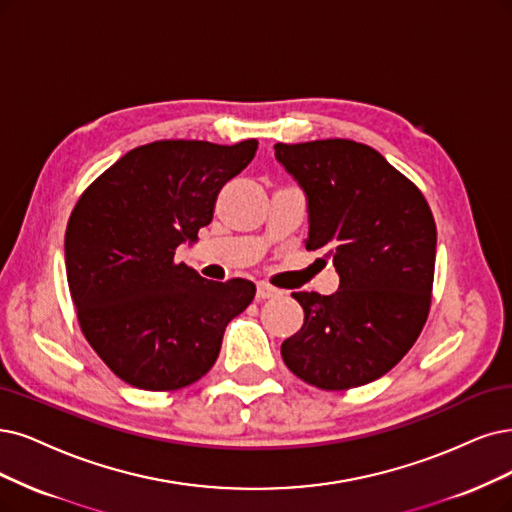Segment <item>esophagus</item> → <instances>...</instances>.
Returning a JSON list of instances; mask_svg holds the SVG:
<instances>
[{
    "instance_id": "1",
    "label": "esophagus",
    "mask_w": 512,
    "mask_h": 512,
    "mask_svg": "<svg viewBox=\"0 0 512 512\" xmlns=\"http://www.w3.org/2000/svg\"><path fill=\"white\" fill-rule=\"evenodd\" d=\"M278 295H280V291L274 289V287H270V285H266V282H259V285H257V299H259V301H263V299H274V297H278Z\"/></svg>"
}]
</instances>
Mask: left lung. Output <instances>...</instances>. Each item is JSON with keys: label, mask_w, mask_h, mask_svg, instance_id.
Segmentation results:
<instances>
[{"label": "left lung", "mask_w": 512, "mask_h": 512, "mask_svg": "<svg viewBox=\"0 0 512 512\" xmlns=\"http://www.w3.org/2000/svg\"><path fill=\"white\" fill-rule=\"evenodd\" d=\"M276 160L308 196V251L339 272L333 295L299 291L304 327L285 365L310 386L350 390L388 373L430 312L437 225L424 194L369 145L350 139L276 143Z\"/></svg>", "instance_id": "left-lung-1"}]
</instances>
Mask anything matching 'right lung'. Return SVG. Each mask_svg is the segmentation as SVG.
<instances>
[{"label": "right lung", "mask_w": 512, "mask_h": 512, "mask_svg": "<svg viewBox=\"0 0 512 512\" xmlns=\"http://www.w3.org/2000/svg\"><path fill=\"white\" fill-rule=\"evenodd\" d=\"M236 145L154 141L130 149L75 202L65 268L78 323L122 382L170 392L215 365L227 323L249 308L251 280L213 282L175 261L211 223L221 187L255 158Z\"/></svg>", "instance_id": "obj_1"}]
</instances>
